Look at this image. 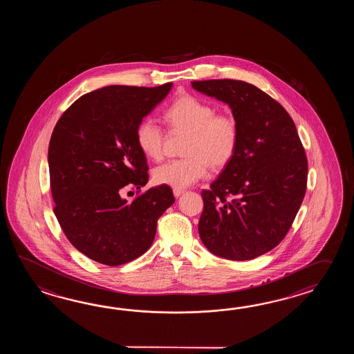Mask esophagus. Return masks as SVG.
<instances>
[{
	"instance_id": "34e87169",
	"label": "esophagus",
	"mask_w": 354,
	"mask_h": 354,
	"mask_svg": "<svg viewBox=\"0 0 354 354\" xmlns=\"http://www.w3.org/2000/svg\"><path fill=\"white\" fill-rule=\"evenodd\" d=\"M182 194H185V189H182V188H174V197H180V196L182 195Z\"/></svg>"
}]
</instances>
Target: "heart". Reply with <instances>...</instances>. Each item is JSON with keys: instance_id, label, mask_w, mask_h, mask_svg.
Returning a JSON list of instances; mask_svg holds the SVG:
<instances>
[{"instance_id": "1", "label": "heart", "mask_w": 354, "mask_h": 354, "mask_svg": "<svg viewBox=\"0 0 354 354\" xmlns=\"http://www.w3.org/2000/svg\"><path fill=\"white\" fill-rule=\"evenodd\" d=\"M200 98L185 95L174 100L165 111L169 128L188 133L183 158L157 167L153 180L158 185L185 188L203 178L209 167L223 168L235 156L239 143V125L229 113ZM136 144L147 158L159 160L163 156L166 134L151 119H143L136 130Z\"/></svg>"}]
</instances>
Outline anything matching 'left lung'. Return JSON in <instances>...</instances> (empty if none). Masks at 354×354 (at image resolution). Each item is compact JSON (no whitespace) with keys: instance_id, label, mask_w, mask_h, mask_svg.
<instances>
[{"instance_id":"8db88e82","label":"left lung","mask_w":354,"mask_h":354,"mask_svg":"<svg viewBox=\"0 0 354 354\" xmlns=\"http://www.w3.org/2000/svg\"><path fill=\"white\" fill-rule=\"evenodd\" d=\"M192 87L232 109L239 125L233 159L207 189L198 234L215 256L248 261L277 247L300 209L308 158L283 106L236 80L194 81Z\"/></svg>"}]
</instances>
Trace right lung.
Listing matches in <instances>:
<instances>
[{
  "label": "right lung",
  "mask_w": 354,
  "mask_h": 354,
  "mask_svg": "<svg viewBox=\"0 0 354 354\" xmlns=\"http://www.w3.org/2000/svg\"><path fill=\"white\" fill-rule=\"evenodd\" d=\"M172 84L92 91L54 128L48 151L54 214L72 245L98 263L120 266L142 256L154 241L158 218L174 203L165 185L131 201L122 197L148 182L136 127Z\"/></svg>",
  "instance_id": "add662e5"
}]
</instances>
